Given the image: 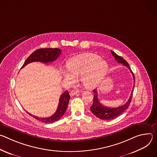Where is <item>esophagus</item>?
<instances>
[{
    "instance_id": "34e87169",
    "label": "esophagus",
    "mask_w": 157,
    "mask_h": 157,
    "mask_svg": "<svg viewBox=\"0 0 157 157\" xmlns=\"http://www.w3.org/2000/svg\"><path fill=\"white\" fill-rule=\"evenodd\" d=\"M78 93H79L78 90H72V91H70V94L71 96H75L76 94H77Z\"/></svg>"
}]
</instances>
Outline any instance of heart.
Segmentation results:
<instances>
[{
    "label": "heart",
    "mask_w": 157,
    "mask_h": 157,
    "mask_svg": "<svg viewBox=\"0 0 157 157\" xmlns=\"http://www.w3.org/2000/svg\"><path fill=\"white\" fill-rule=\"evenodd\" d=\"M68 71H62L64 78L70 83L80 79L87 89L98 87L104 79L108 64L94 53H86L73 57L66 63Z\"/></svg>",
    "instance_id": "1"
}]
</instances>
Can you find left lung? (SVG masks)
<instances>
[{"label":"left lung","instance_id":"obj_1","mask_svg":"<svg viewBox=\"0 0 157 157\" xmlns=\"http://www.w3.org/2000/svg\"><path fill=\"white\" fill-rule=\"evenodd\" d=\"M111 53L113 55V56L115 58L116 60L119 63L123 64V66L127 67V68L130 70L132 74L133 75V81H134V82H135V76H134L133 73H132V71L130 69V67L128 63L122 57L117 55L113 51L111 50ZM134 85L135 84H133V87H134ZM132 92H133V90L131 93V94H130V96L128 100L125 104H124L121 106L117 107H107L103 105L102 104H101L100 103L98 97V91L96 89H94L93 90V93H94L93 103V105H91V107H90V109L92 112V113H93V114H94L97 117H98L102 120H104V121H109V120L113 119L117 117L118 116L121 115L129 106L130 102L132 101Z\"/></svg>","mask_w":157,"mask_h":157}]
</instances>
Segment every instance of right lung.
Instances as JSON below:
<instances>
[{"label": "right lung", "instance_id": "1", "mask_svg": "<svg viewBox=\"0 0 157 157\" xmlns=\"http://www.w3.org/2000/svg\"><path fill=\"white\" fill-rule=\"evenodd\" d=\"M61 50L59 48H40L36 50L35 52L32 53L29 58L25 60V63H24L23 66H21V68H23L24 66L27 64L35 61H40L43 63H48L49 62H53L55 61L61 54ZM70 99V96L68 91H66L63 93L60 98L59 101L58 103V108L55 113L48 117L47 118H40L32 114L29 113L28 112L27 113L30 115L32 116L35 119L40 121L44 123H53L58 120H59L61 117L65 113L66 110L68 107V105Z\"/></svg>", "mask_w": 157, "mask_h": 157}]
</instances>
